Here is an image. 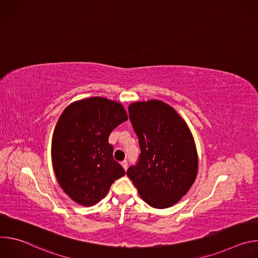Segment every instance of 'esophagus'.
<instances>
[{
	"label": "esophagus",
	"instance_id": "esophagus-1",
	"mask_svg": "<svg viewBox=\"0 0 258 258\" xmlns=\"http://www.w3.org/2000/svg\"><path fill=\"white\" fill-rule=\"evenodd\" d=\"M121 165H122V167L124 168V170L127 169V161H126V160H123V161L121 162Z\"/></svg>",
	"mask_w": 258,
	"mask_h": 258
}]
</instances>
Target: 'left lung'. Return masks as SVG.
<instances>
[{"mask_svg":"<svg viewBox=\"0 0 258 258\" xmlns=\"http://www.w3.org/2000/svg\"><path fill=\"white\" fill-rule=\"evenodd\" d=\"M128 113L141 153L126 174L146 203L170 207L186 195L197 175L192 134L175 110L158 100L133 103Z\"/></svg>","mask_w":258,"mask_h":258,"instance_id":"8db88e82","label":"left lung"}]
</instances>
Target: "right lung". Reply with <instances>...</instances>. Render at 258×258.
<instances>
[{
  "instance_id": "right-lung-1",
  "label": "right lung",
  "mask_w": 258,
  "mask_h": 258,
  "mask_svg": "<svg viewBox=\"0 0 258 258\" xmlns=\"http://www.w3.org/2000/svg\"><path fill=\"white\" fill-rule=\"evenodd\" d=\"M126 120L121 104L101 97L72 103L61 114L53 135L52 160L60 187L73 201L84 206L98 203L125 174L108 138Z\"/></svg>"
}]
</instances>
